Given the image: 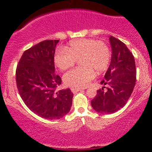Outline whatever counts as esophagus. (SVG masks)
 I'll return each instance as SVG.
<instances>
[{"instance_id": "obj_1", "label": "esophagus", "mask_w": 152, "mask_h": 152, "mask_svg": "<svg viewBox=\"0 0 152 152\" xmlns=\"http://www.w3.org/2000/svg\"><path fill=\"white\" fill-rule=\"evenodd\" d=\"M85 89H82V88H74V87H72L71 88V91L73 92V93H76L79 91H82V90H84Z\"/></svg>"}]
</instances>
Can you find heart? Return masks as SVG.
Masks as SVG:
<instances>
[{
  "label": "heart",
  "instance_id": "1",
  "mask_svg": "<svg viewBox=\"0 0 152 152\" xmlns=\"http://www.w3.org/2000/svg\"><path fill=\"white\" fill-rule=\"evenodd\" d=\"M77 59L82 66L70 70L63 76L64 83L74 88L87 87L94 78L95 71L102 73L107 70L111 55L104 42L93 39L72 40L67 48L59 47L55 51V64L60 70L73 67Z\"/></svg>",
  "mask_w": 152,
  "mask_h": 152
}]
</instances>
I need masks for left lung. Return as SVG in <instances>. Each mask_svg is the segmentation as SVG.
<instances>
[{"instance_id":"8db88e82","label":"left lung","mask_w":152,"mask_h":152,"mask_svg":"<svg viewBox=\"0 0 152 152\" xmlns=\"http://www.w3.org/2000/svg\"><path fill=\"white\" fill-rule=\"evenodd\" d=\"M112 59L102 85L91 101L93 108L102 114L114 113L125 106L132 93L136 82V67L132 53L117 38L110 37Z\"/></svg>"}]
</instances>
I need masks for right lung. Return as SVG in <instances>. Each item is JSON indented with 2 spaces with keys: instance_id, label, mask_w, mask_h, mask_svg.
<instances>
[{
  "instance_id": "1",
  "label": "right lung",
  "mask_w": 152,
  "mask_h": 152,
  "mask_svg": "<svg viewBox=\"0 0 152 152\" xmlns=\"http://www.w3.org/2000/svg\"><path fill=\"white\" fill-rule=\"evenodd\" d=\"M59 39L39 42L23 53L16 69L18 92L33 113L55 120L70 111L73 94L69 88L57 90L62 79L55 73V48Z\"/></svg>"
}]
</instances>
